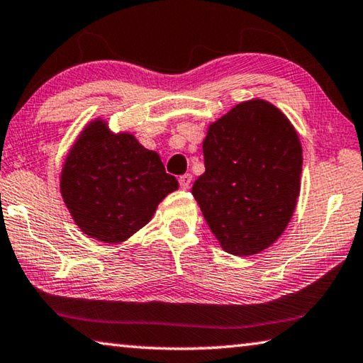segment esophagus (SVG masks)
<instances>
[{"instance_id": "obj_1", "label": "esophagus", "mask_w": 363, "mask_h": 363, "mask_svg": "<svg viewBox=\"0 0 363 363\" xmlns=\"http://www.w3.org/2000/svg\"><path fill=\"white\" fill-rule=\"evenodd\" d=\"M191 184H192V174H182L181 177H179V186L182 187V189H189L191 187Z\"/></svg>"}]
</instances>
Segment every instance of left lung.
I'll use <instances>...</instances> for the list:
<instances>
[{
  "mask_svg": "<svg viewBox=\"0 0 363 363\" xmlns=\"http://www.w3.org/2000/svg\"><path fill=\"white\" fill-rule=\"evenodd\" d=\"M192 195L221 247L254 255L279 239L301 192L302 145L283 113L255 99L210 124Z\"/></svg>",
  "mask_w": 363,
  "mask_h": 363,
  "instance_id": "8db88e82",
  "label": "left lung"
}]
</instances>
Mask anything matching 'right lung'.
<instances>
[{
    "label": "right lung",
    "instance_id": "right-lung-1",
    "mask_svg": "<svg viewBox=\"0 0 363 363\" xmlns=\"http://www.w3.org/2000/svg\"><path fill=\"white\" fill-rule=\"evenodd\" d=\"M177 187L157 152L129 132L113 134L103 119L80 132L60 177L74 223L105 244L124 242L145 226L161 200Z\"/></svg>",
    "mask_w": 363,
    "mask_h": 363
}]
</instances>
